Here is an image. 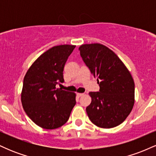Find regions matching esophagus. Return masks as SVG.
Wrapping results in <instances>:
<instances>
[{
	"mask_svg": "<svg viewBox=\"0 0 156 156\" xmlns=\"http://www.w3.org/2000/svg\"><path fill=\"white\" fill-rule=\"evenodd\" d=\"M83 95V93H77V96H78V98H80V97H81Z\"/></svg>",
	"mask_w": 156,
	"mask_h": 156,
	"instance_id": "obj_1",
	"label": "esophagus"
}]
</instances>
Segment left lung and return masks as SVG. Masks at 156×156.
Segmentation results:
<instances>
[{
  "label": "left lung",
  "instance_id": "1",
  "mask_svg": "<svg viewBox=\"0 0 156 156\" xmlns=\"http://www.w3.org/2000/svg\"><path fill=\"white\" fill-rule=\"evenodd\" d=\"M80 56L94 78L100 92H89L87 107L91 122L101 128H112L125 120L135 102V85L131 74L114 52L102 44H84Z\"/></svg>",
  "mask_w": 156,
  "mask_h": 156
}]
</instances>
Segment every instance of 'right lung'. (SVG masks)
<instances>
[{
    "label": "right lung",
    "mask_w": 156,
    "mask_h": 156,
    "mask_svg": "<svg viewBox=\"0 0 156 156\" xmlns=\"http://www.w3.org/2000/svg\"><path fill=\"white\" fill-rule=\"evenodd\" d=\"M75 48L61 44L50 48L34 62L24 77L21 92L23 109L44 129L64 125L76 105V93L55 88L56 84L64 82V65Z\"/></svg>",
    "instance_id": "add662e5"
}]
</instances>
